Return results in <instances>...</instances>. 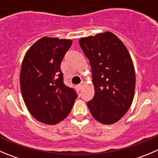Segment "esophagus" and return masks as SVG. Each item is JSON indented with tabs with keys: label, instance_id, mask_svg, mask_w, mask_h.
I'll list each match as a JSON object with an SVG mask.
<instances>
[{
	"label": "esophagus",
	"instance_id": "1",
	"mask_svg": "<svg viewBox=\"0 0 158 158\" xmlns=\"http://www.w3.org/2000/svg\"><path fill=\"white\" fill-rule=\"evenodd\" d=\"M82 87H83V85H82V84H80V85H77V88H78V89H79V90L81 89Z\"/></svg>",
	"mask_w": 158,
	"mask_h": 158
}]
</instances>
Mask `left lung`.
I'll return each mask as SVG.
<instances>
[{
    "label": "left lung",
    "instance_id": "8db88e82",
    "mask_svg": "<svg viewBox=\"0 0 158 158\" xmlns=\"http://www.w3.org/2000/svg\"><path fill=\"white\" fill-rule=\"evenodd\" d=\"M82 50L92 72L94 98L88 102L94 118L105 125L121 119L134 97V66L124 43L112 32L81 38Z\"/></svg>",
    "mask_w": 158,
    "mask_h": 158
}]
</instances>
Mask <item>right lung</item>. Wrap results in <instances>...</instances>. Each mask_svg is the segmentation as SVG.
<instances>
[{
	"instance_id": "right-lung-1",
	"label": "right lung",
	"mask_w": 158,
	"mask_h": 158,
	"mask_svg": "<svg viewBox=\"0 0 158 158\" xmlns=\"http://www.w3.org/2000/svg\"><path fill=\"white\" fill-rule=\"evenodd\" d=\"M72 45L71 40L43 37L27 50L20 73L24 102L35 119L55 125L66 118L77 98L66 86L61 61Z\"/></svg>"
}]
</instances>
